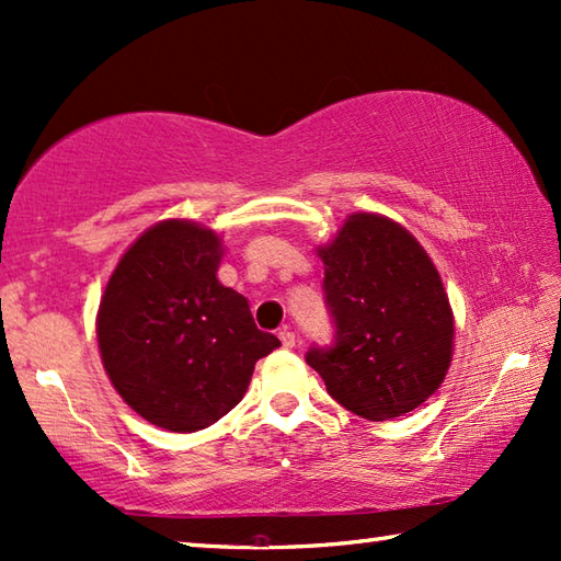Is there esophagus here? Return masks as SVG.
<instances>
[{
    "instance_id": "obj_1",
    "label": "esophagus",
    "mask_w": 561,
    "mask_h": 561,
    "mask_svg": "<svg viewBox=\"0 0 561 561\" xmlns=\"http://www.w3.org/2000/svg\"><path fill=\"white\" fill-rule=\"evenodd\" d=\"M278 339H280L283 348H293V346H295V331L288 329V327L278 331Z\"/></svg>"
}]
</instances>
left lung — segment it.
Wrapping results in <instances>:
<instances>
[{
    "instance_id": "1",
    "label": "left lung",
    "mask_w": 561,
    "mask_h": 561,
    "mask_svg": "<svg viewBox=\"0 0 561 561\" xmlns=\"http://www.w3.org/2000/svg\"><path fill=\"white\" fill-rule=\"evenodd\" d=\"M336 344L307 363L327 392L368 421L404 416L443 385L455 351V319L440 273L407 227L351 213L317 247Z\"/></svg>"
}]
</instances>
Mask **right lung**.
Returning a JSON list of instances; mask_svg holds the SVG:
<instances>
[{
    "mask_svg": "<svg viewBox=\"0 0 561 561\" xmlns=\"http://www.w3.org/2000/svg\"><path fill=\"white\" fill-rule=\"evenodd\" d=\"M222 237L171 217L135 239L96 312L104 370L150 424L193 433L242 402L259 358L280 341L256 329L244 295L217 280Z\"/></svg>",
    "mask_w": 561,
    "mask_h": 561,
    "instance_id": "add662e5",
    "label": "right lung"
}]
</instances>
